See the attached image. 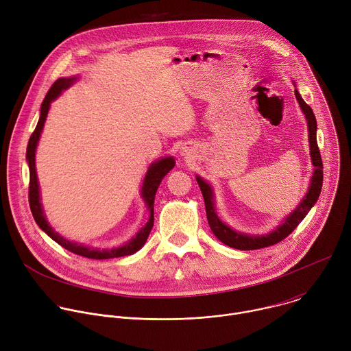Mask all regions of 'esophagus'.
<instances>
[{
  "instance_id": "obj_1",
  "label": "esophagus",
  "mask_w": 351,
  "mask_h": 351,
  "mask_svg": "<svg viewBox=\"0 0 351 351\" xmlns=\"http://www.w3.org/2000/svg\"><path fill=\"white\" fill-rule=\"evenodd\" d=\"M184 153H186V152H184Z\"/></svg>"
}]
</instances>
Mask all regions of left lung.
<instances>
[{"instance_id":"obj_1","label":"left lung","mask_w":351,"mask_h":351,"mask_svg":"<svg viewBox=\"0 0 351 351\" xmlns=\"http://www.w3.org/2000/svg\"><path fill=\"white\" fill-rule=\"evenodd\" d=\"M295 96L304 112V117L307 120V127H308V142H310V154H311V161L313 165L315 167L314 175L311 178V183L308 187V191L300 205L284 220L282 224H280L273 232L266 236H248L243 234V232H237L234 230H231L228 226L221 223V220L217 217L213 206V193L210 186L202 180L199 176H197L198 186L201 189V193L204 195L205 201V209H206V219L210 230L213 231V234L226 245L241 250V251H252V250H261L266 247H271L274 244H278L284 239H287L291 232L298 227V224L306 217L311 206L317 202L321 187H322V160L319 154V149L317 145V121L314 112L311 107L302 99L300 93L295 90Z\"/></svg>"}]
</instances>
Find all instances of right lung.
Wrapping results in <instances>:
<instances>
[{
  "instance_id": "add662e5",
  "label": "right lung",
  "mask_w": 351,
  "mask_h": 351,
  "mask_svg": "<svg viewBox=\"0 0 351 351\" xmlns=\"http://www.w3.org/2000/svg\"><path fill=\"white\" fill-rule=\"evenodd\" d=\"M74 81H75L74 77L73 78H59V80H56L52 84V86L49 88L44 101L41 104L40 120H38V124H37L34 132L30 136V141H29V145H27V153H26L27 162H29V169H30V183H29L30 209H32L33 217H34L36 223L40 226V228H43L53 241H56L64 250H67V251H70L75 255H80V256H84V258H88V259H96V261L97 259L103 261V259L128 256V255H132L136 251H139L145 245V243H146V240L150 234V231H152L153 224H154V198H156V193H157V189H158L161 180L164 179V176L175 167V160L172 157H167V158H162V160L157 161L156 164H153L149 168L147 175H146L145 182H143L142 194H143V198L147 204V209L150 212V219L146 223V226L143 228H141V231L138 232L136 237H134L130 243H127L125 245H123L120 248H112L111 251H99V250H90V248L84 247L81 244L78 245L75 243H70V241L64 240L63 237H60L58 232L48 224V221L44 216L43 208H41L38 180H37V173H36V147H37L41 131L44 128V123L47 120V114H48L51 101L53 99H56L62 93V90L67 89Z\"/></svg>"
}]
</instances>
